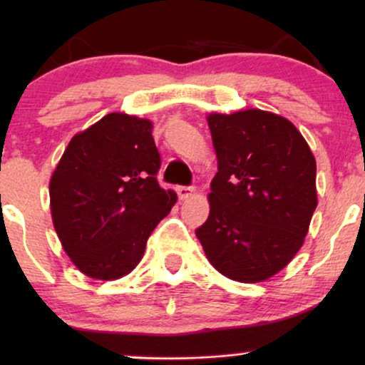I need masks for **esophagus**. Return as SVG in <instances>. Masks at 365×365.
Segmentation results:
<instances>
[{"mask_svg": "<svg viewBox=\"0 0 365 365\" xmlns=\"http://www.w3.org/2000/svg\"><path fill=\"white\" fill-rule=\"evenodd\" d=\"M177 192H178L180 199L185 200V199H188V197H192L195 194V188L194 187H178Z\"/></svg>", "mask_w": 365, "mask_h": 365, "instance_id": "34e87169", "label": "esophagus"}]
</instances>
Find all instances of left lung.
Instances as JSON below:
<instances>
[{
  "mask_svg": "<svg viewBox=\"0 0 365 365\" xmlns=\"http://www.w3.org/2000/svg\"><path fill=\"white\" fill-rule=\"evenodd\" d=\"M207 125L217 173L195 235L226 278L264 282L304 245L317 206L316 159L295 125L274 113H211Z\"/></svg>",
  "mask_w": 365,
  "mask_h": 365,
  "instance_id": "8db88e82",
  "label": "left lung"
}]
</instances>
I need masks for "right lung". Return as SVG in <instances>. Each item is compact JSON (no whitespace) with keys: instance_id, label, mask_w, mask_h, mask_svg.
I'll list each match as a JSON object with an SVG mask.
<instances>
[{"instance_id":"right-lung-1","label":"right lung","mask_w":365,"mask_h":365,"mask_svg":"<svg viewBox=\"0 0 365 365\" xmlns=\"http://www.w3.org/2000/svg\"><path fill=\"white\" fill-rule=\"evenodd\" d=\"M159 165L150 120L110 113L72 137L51 175L49 206L81 273L110 282L135 269L177 202L173 190L159 187Z\"/></svg>"}]
</instances>
